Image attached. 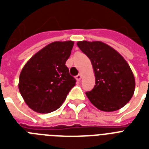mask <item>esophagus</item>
I'll use <instances>...</instances> for the list:
<instances>
[{
  "label": "esophagus",
  "mask_w": 149,
  "mask_h": 149,
  "mask_svg": "<svg viewBox=\"0 0 149 149\" xmlns=\"http://www.w3.org/2000/svg\"><path fill=\"white\" fill-rule=\"evenodd\" d=\"M76 79H77V80H78V81H80V79H82V74L79 73V74L77 75V77H76Z\"/></svg>",
  "instance_id": "34e87169"
}]
</instances>
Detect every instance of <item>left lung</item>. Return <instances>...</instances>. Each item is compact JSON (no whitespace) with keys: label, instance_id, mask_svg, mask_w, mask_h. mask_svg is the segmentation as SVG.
<instances>
[{"label":"left lung","instance_id":"obj_1","mask_svg":"<svg viewBox=\"0 0 149 149\" xmlns=\"http://www.w3.org/2000/svg\"><path fill=\"white\" fill-rule=\"evenodd\" d=\"M78 47L91 61L95 86L86 95L102 111H115L132 99L135 80L128 63L120 53L105 43L81 41Z\"/></svg>","mask_w":149,"mask_h":149}]
</instances>
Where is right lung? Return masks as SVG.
Returning a JSON list of instances; mask_svg holds the SVG:
<instances>
[{"label": "right lung", "instance_id": "obj_1", "mask_svg": "<svg viewBox=\"0 0 149 149\" xmlns=\"http://www.w3.org/2000/svg\"><path fill=\"white\" fill-rule=\"evenodd\" d=\"M73 45L72 41L50 43L22 69L18 88L24 102L34 111L46 113L57 110L75 86L76 79L65 65Z\"/></svg>", "mask_w": 149, "mask_h": 149}]
</instances>
